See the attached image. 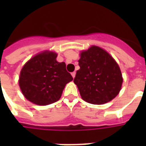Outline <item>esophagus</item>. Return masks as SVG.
Here are the masks:
<instances>
[{"mask_svg":"<svg viewBox=\"0 0 146 146\" xmlns=\"http://www.w3.org/2000/svg\"><path fill=\"white\" fill-rule=\"evenodd\" d=\"M71 75H72V76H73V78L74 79V77L76 76V72H73V73H71Z\"/></svg>","mask_w":146,"mask_h":146,"instance_id":"1","label":"esophagus"}]
</instances>
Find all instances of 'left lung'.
Returning <instances> with one entry per match:
<instances>
[{"instance_id": "8db88e82", "label": "left lung", "mask_w": 146, "mask_h": 146, "mask_svg": "<svg viewBox=\"0 0 146 146\" xmlns=\"http://www.w3.org/2000/svg\"><path fill=\"white\" fill-rule=\"evenodd\" d=\"M79 65L73 82L82 98L93 104L111 102L120 92L123 76L118 64L108 51L92 45L80 54Z\"/></svg>"}]
</instances>
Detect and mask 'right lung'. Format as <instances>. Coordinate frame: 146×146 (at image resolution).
<instances>
[{"instance_id": "1", "label": "right lung", "mask_w": 146, "mask_h": 146, "mask_svg": "<svg viewBox=\"0 0 146 146\" xmlns=\"http://www.w3.org/2000/svg\"><path fill=\"white\" fill-rule=\"evenodd\" d=\"M57 54L46 50L31 57L19 74V86L26 99L37 105L57 102L68 82L73 80L64 62L57 60Z\"/></svg>"}]
</instances>
